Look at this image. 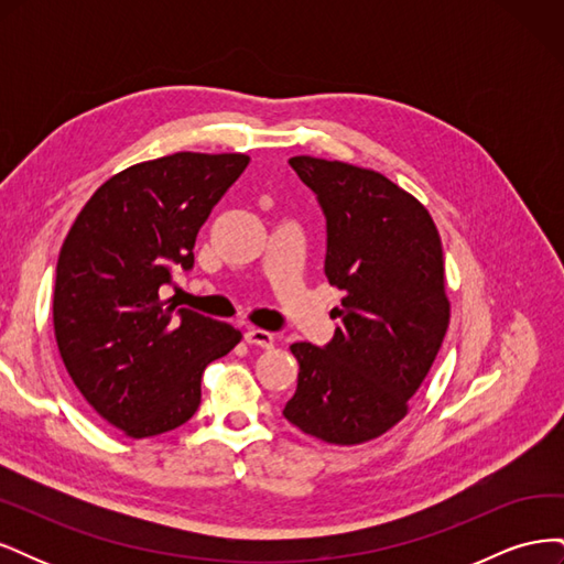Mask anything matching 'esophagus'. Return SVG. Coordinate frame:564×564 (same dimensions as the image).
Returning <instances> with one entry per match:
<instances>
[{"label": "esophagus", "mask_w": 564, "mask_h": 564, "mask_svg": "<svg viewBox=\"0 0 564 564\" xmlns=\"http://www.w3.org/2000/svg\"><path fill=\"white\" fill-rule=\"evenodd\" d=\"M245 340L249 346H261V348H272V344H275V336H272L270 332L265 329H256V327H249L245 332Z\"/></svg>", "instance_id": "34e87169"}]
</instances>
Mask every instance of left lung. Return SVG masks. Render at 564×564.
Segmentation results:
<instances>
[{
    "label": "left lung",
    "mask_w": 564,
    "mask_h": 564,
    "mask_svg": "<svg viewBox=\"0 0 564 564\" xmlns=\"http://www.w3.org/2000/svg\"><path fill=\"white\" fill-rule=\"evenodd\" d=\"M327 220L324 275L344 292L329 344H294L299 386L284 419L332 445L392 429L449 327L440 235L421 202L346 162L289 160Z\"/></svg>",
    "instance_id": "left-lung-1"
}]
</instances>
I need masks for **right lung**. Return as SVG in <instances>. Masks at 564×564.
<instances>
[{"label":"right lung","mask_w":564,"mask_h":564,"mask_svg":"<svg viewBox=\"0 0 564 564\" xmlns=\"http://www.w3.org/2000/svg\"><path fill=\"white\" fill-rule=\"evenodd\" d=\"M247 155L176 152L98 187L67 232L54 289L58 350L75 386L131 437L174 431L202 400V373L242 334L164 305L174 270H193L197 232L242 176Z\"/></svg>","instance_id":"obj_1"}]
</instances>
